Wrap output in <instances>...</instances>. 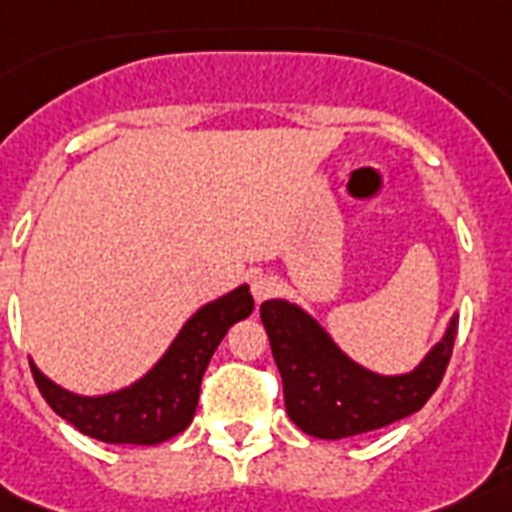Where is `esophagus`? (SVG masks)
<instances>
[{
	"mask_svg": "<svg viewBox=\"0 0 512 512\" xmlns=\"http://www.w3.org/2000/svg\"><path fill=\"white\" fill-rule=\"evenodd\" d=\"M277 291V280L272 275H267V272H253L251 275V293L253 299H256V304H261L264 299H269L272 293Z\"/></svg>",
	"mask_w": 512,
	"mask_h": 512,
	"instance_id": "34e87169",
	"label": "esophagus"
}]
</instances>
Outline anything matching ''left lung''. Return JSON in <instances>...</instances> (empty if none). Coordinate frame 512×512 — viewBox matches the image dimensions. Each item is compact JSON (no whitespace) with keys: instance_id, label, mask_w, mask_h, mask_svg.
Instances as JSON below:
<instances>
[{"instance_id":"left-lung-1","label":"left lung","mask_w":512,"mask_h":512,"mask_svg":"<svg viewBox=\"0 0 512 512\" xmlns=\"http://www.w3.org/2000/svg\"><path fill=\"white\" fill-rule=\"evenodd\" d=\"M261 323L283 376L285 411L320 441L371 433L419 411L438 390L457 339V315H451L441 339L411 371L376 374L355 363L320 320L293 301H264Z\"/></svg>"}]
</instances>
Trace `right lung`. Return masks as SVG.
I'll use <instances>...</instances> for the list:
<instances>
[{
	"label": "right lung",
	"mask_w": 512,
	"mask_h": 512,
	"mask_svg": "<svg viewBox=\"0 0 512 512\" xmlns=\"http://www.w3.org/2000/svg\"><path fill=\"white\" fill-rule=\"evenodd\" d=\"M251 312L253 296L248 285H237L235 291L202 304L181 326L165 355L122 390L79 395L55 384L31 360L34 382L55 414L79 433L114 446H154L189 427L200 400L202 374L213 352L229 328Z\"/></svg>",
	"instance_id": "add662e5"
}]
</instances>
